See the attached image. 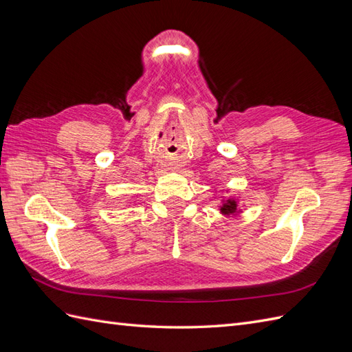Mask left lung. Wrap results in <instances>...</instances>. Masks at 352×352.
I'll list each match as a JSON object with an SVG mask.
<instances>
[{
  "instance_id": "1",
  "label": "left lung",
  "mask_w": 352,
  "mask_h": 352,
  "mask_svg": "<svg viewBox=\"0 0 352 352\" xmlns=\"http://www.w3.org/2000/svg\"><path fill=\"white\" fill-rule=\"evenodd\" d=\"M239 199L235 197H229V198H221V204L219 206V211L221 212L225 217H235L241 214L242 210L238 207Z\"/></svg>"
}]
</instances>
